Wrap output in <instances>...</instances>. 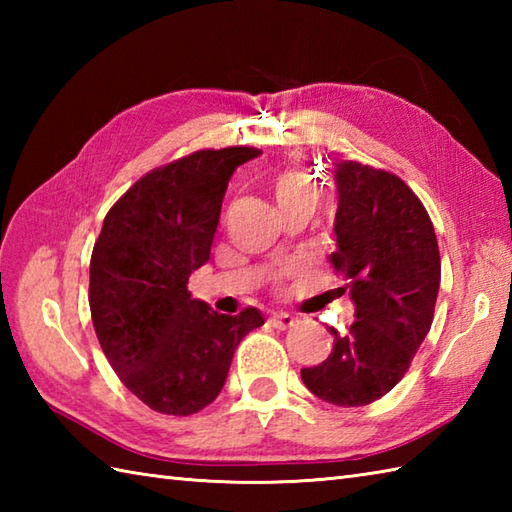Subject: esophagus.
Wrapping results in <instances>:
<instances>
[{"label": "esophagus", "instance_id": "obj_1", "mask_svg": "<svg viewBox=\"0 0 512 512\" xmlns=\"http://www.w3.org/2000/svg\"><path fill=\"white\" fill-rule=\"evenodd\" d=\"M270 323H273V328H279V330H288V328H292V325H297L299 321L292 317V314H288V312H273L270 314V319H268Z\"/></svg>", "mask_w": 512, "mask_h": 512}]
</instances>
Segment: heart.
Wrapping results in <instances>:
<instances>
[{
  "mask_svg": "<svg viewBox=\"0 0 512 512\" xmlns=\"http://www.w3.org/2000/svg\"><path fill=\"white\" fill-rule=\"evenodd\" d=\"M270 191H273L281 211L299 204L314 206V202H317V187H314V182L310 180L308 173H303L295 167L279 169L275 176L270 178Z\"/></svg>",
  "mask_w": 512,
  "mask_h": 512,
  "instance_id": "1",
  "label": "heart"
}]
</instances>
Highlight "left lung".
I'll list each match as a JSON object with an SVG mask.
<instances>
[{
  "instance_id": "left-lung-1",
  "label": "left lung",
  "mask_w": 512,
  "mask_h": 512,
  "mask_svg": "<svg viewBox=\"0 0 512 512\" xmlns=\"http://www.w3.org/2000/svg\"><path fill=\"white\" fill-rule=\"evenodd\" d=\"M339 209L330 262L350 290L356 321L323 363L301 369L314 396L363 407L394 389L429 334L440 290V250L418 195L385 169L336 160Z\"/></svg>"
}]
</instances>
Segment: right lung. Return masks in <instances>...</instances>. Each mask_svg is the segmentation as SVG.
<instances>
[{
    "mask_svg": "<svg viewBox=\"0 0 512 512\" xmlns=\"http://www.w3.org/2000/svg\"><path fill=\"white\" fill-rule=\"evenodd\" d=\"M255 147L200 149L149 171L105 215L90 259V310L112 369L149 409L191 416L220 394L235 347L264 325L191 299L233 171Z\"/></svg>",
    "mask_w": 512,
    "mask_h": 512,
    "instance_id": "right-lung-1",
    "label": "right lung"
}]
</instances>
